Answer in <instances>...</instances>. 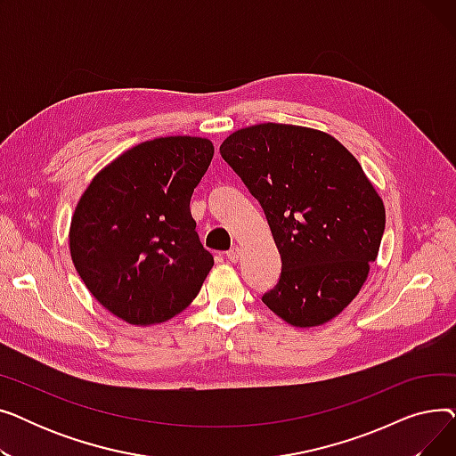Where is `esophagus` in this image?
I'll return each instance as SVG.
<instances>
[{
    "mask_svg": "<svg viewBox=\"0 0 456 456\" xmlns=\"http://www.w3.org/2000/svg\"><path fill=\"white\" fill-rule=\"evenodd\" d=\"M240 256H242V249L238 248V246H234V248H231V249L227 251V258H229L231 262H238V260H240Z\"/></svg>",
    "mask_w": 456,
    "mask_h": 456,
    "instance_id": "obj_1",
    "label": "esophagus"
}]
</instances>
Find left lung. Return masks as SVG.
<instances>
[{
	"instance_id": "1",
	"label": "left lung",
	"mask_w": 456,
	"mask_h": 456,
	"mask_svg": "<svg viewBox=\"0 0 456 456\" xmlns=\"http://www.w3.org/2000/svg\"><path fill=\"white\" fill-rule=\"evenodd\" d=\"M220 153L265 210L282 260L262 301L294 327L337 318L366 282L387 224L362 166L334 136L286 124L236 131Z\"/></svg>"
}]
</instances>
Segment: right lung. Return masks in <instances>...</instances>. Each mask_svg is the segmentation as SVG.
<instances>
[{
  "label": "right lung",
  "mask_w": 456,
  "mask_h": 456,
  "mask_svg": "<svg viewBox=\"0 0 456 456\" xmlns=\"http://www.w3.org/2000/svg\"><path fill=\"white\" fill-rule=\"evenodd\" d=\"M212 142H142L92 179L69 225V253L90 294L133 325L174 318L214 266L190 198L212 160Z\"/></svg>",
  "instance_id": "obj_1"
}]
</instances>
